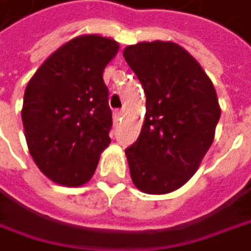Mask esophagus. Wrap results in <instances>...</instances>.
I'll use <instances>...</instances> for the list:
<instances>
[{
	"instance_id": "esophagus-1",
	"label": "esophagus",
	"mask_w": 251,
	"mask_h": 251,
	"mask_svg": "<svg viewBox=\"0 0 251 251\" xmlns=\"http://www.w3.org/2000/svg\"><path fill=\"white\" fill-rule=\"evenodd\" d=\"M121 117H123V111H114V121L121 120Z\"/></svg>"
}]
</instances>
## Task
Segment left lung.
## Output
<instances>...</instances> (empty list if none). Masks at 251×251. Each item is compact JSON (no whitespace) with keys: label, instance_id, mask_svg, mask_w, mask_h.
I'll use <instances>...</instances> for the list:
<instances>
[{"label":"left lung","instance_id":"left-lung-1","mask_svg":"<svg viewBox=\"0 0 251 251\" xmlns=\"http://www.w3.org/2000/svg\"><path fill=\"white\" fill-rule=\"evenodd\" d=\"M146 95L139 139L126 149L134 186L151 195L170 194L198 170L221 118L214 85L179 44L143 41L123 51Z\"/></svg>","mask_w":251,"mask_h":251}]
</instances>
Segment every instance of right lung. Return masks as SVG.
Masks as SVG:
<instances>
[{
    "mask_svg": "<svg viewBox=\"0 0 251 251\" xmlns=\"http://www.w3.org/2000/svg\"><path fill=\"white\" fill-rule=\"evenodd\" d=\"M118 50L112 38L75 37L50 54L26 85L22 121L27 149L57 185L87 183L111 143L103 71Z\"/></svg>",
    "mask_w": 251,
    "mask_h": 251,
    "instance_id": "obj_1",
    "label": "right lung"
}]
</instances>
